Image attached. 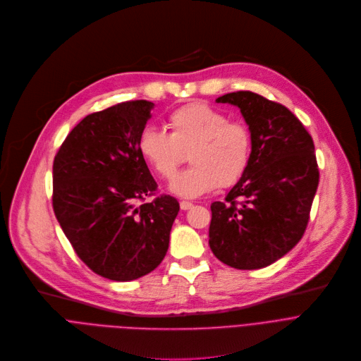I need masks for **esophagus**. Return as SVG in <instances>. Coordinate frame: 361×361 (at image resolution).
Listing matches in <instances>:
<instances>
[{"instance_id":"1","label":"esophagus","mask_w":361,"mask_h":361,"mask_svg":"<svg viewBox=\"0 0 361 361\" xmlns=\"http://www.w3.org/2000/svg\"><path fill=\"white\" fill-rule=\"evenodd\" d=\"M193 207V203H190V202H188V200H182L180 202V209L182 210H189V209H192Z\"/></svg>"}]
</instances>
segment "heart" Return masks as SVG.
<instances>
[{
	"mask_svg": "<svg viewBox=\"0 0 361 361\" xmlns=\"http://www.w3.org/2000/svg\"><path fill=\"white\" fill-rule=\"evenodd\" d=\"M169 133L143 128L137 137V151L152 171L172 180L189 159L192 168L171 185L182 197H197L218 186H235L247 172L253 136L249 126L204 102H189L168 116Z\"/></svg>",
	"mask_w": 361,
	"mask_h": 361,
	"instance_id": "b5f03b06",
	"label": "heart"
}]
</instances>
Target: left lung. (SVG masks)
<instances>
[{
    "mask_svg": "<svg viewBox=\"0 0 361 361\" xmlns=\"http://www.w3.org/2000/svg\"><path fill=\"white\" fill-rule=\"evenodd\" d=\"M236 105L253 136L247 172L225 202H213L209 246L225 264L266 267L303 238L319 186L314 143L281 104L238 91L216 99Z\"/></svg>",
    "mask_w": 361,
    "mask_h": 361,
    "instance_id": "1",
    "label": "left lung"
}]
</instances>
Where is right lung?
<instances>
[{"label": "right lung", "mask_w": 361, "mask_h": 361, "mask_svg": "<svg viewBox=\"0 0 361 361\" xmlns=\"http://www.w3.org/2000/svg\"><path fill=\"white\" fill-rule=\"evenodd\" d=\"M154 104L126 101L72 129L52 166V207L78 257L97 274L129 281L164 260L179 203L161 195L137 151Z\"/></svg>", "instance_id": "obj_1"}]
</instances>
